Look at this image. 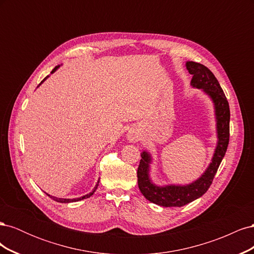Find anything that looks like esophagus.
Instances as JSON below:
<instances>
[{
	"label": "esophagus",
	"mask_w": 254,
	"mask_h": 254,
	"mask_svg": "<svg viewBox=\"0 0 254 254\" xmlns=\"http://www.w3.org/2000/svg\"><path fill=\"white\" fill-rule=\"evenodd\" d=\"M127 139L132 143L139 142L140 141V133L137 132V130H135V129H130L127 133Z\"/></svg>",
	"instance_id": "esophagus-1"
}]
</instances>
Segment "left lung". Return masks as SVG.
Listing matches in <instances>:
<instances>
[{"mask_svg": "<svg viewBox=\"0 0 254 254\" xmlns=\"http://www.w3.org/2000/svg\"><path fill=\"white\" fill-rule=\"evenodd\" d=\"M186 66L190 74L193 75L190 86L200 89L204 94L211 98L214 105L215 120H216L217 144L209 166L198 179L191 183L168 184L158 186L150 178L151 155L147 150L141 152L140 165L137 167V186L143 196L152 203L161 206H183L201 197L209 190L213 178L224 159L230 137V109L227 97L222 91L218 80L214 74L203 64L187 61Z\"/></svg>", "mask_w": 254, "mask_h": 254, "instance_id": "1", "label": "left lung"}]
</instances>
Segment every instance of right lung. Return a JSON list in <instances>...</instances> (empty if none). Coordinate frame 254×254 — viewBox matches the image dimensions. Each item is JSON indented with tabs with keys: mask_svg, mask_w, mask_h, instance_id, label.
<instances>
[{
	"mask_svg": "<svg viewBox=\"0 0 254 254\" xmlns=\"http://www.w3.org/2000/svg\"><path fill=\"white\" fill-rule=\"evenodd\" d=\"M60 65H57V66H55L53 68V71L51 72V74H53V73H55L57 70H58V67H59ZM47 78H49V76H47V77H45L40 83H39V86L41 83H43L44 82V80L47 79ZM38 86V87H39ZM98 183H99V180L97 181V183L95 184V187H94V189H93V190L91 191V193H89V194H87V195H84V196H81V197H79V198H73V199H65V198H57V197H54V196H51V195H49V194H47L48 196H50L53 200H55V201H57V202H60V203H70V202H76V201H80V200H83V199H86V198H89V197H91L92 195L94 194V191L96 190V189H97V187H98Z\"/></svg>",
	"mask_w": 254,
	"mask_h": 254,
	"instance_id": "add662e5",
	"label": "right lung"
}]
</instances>
